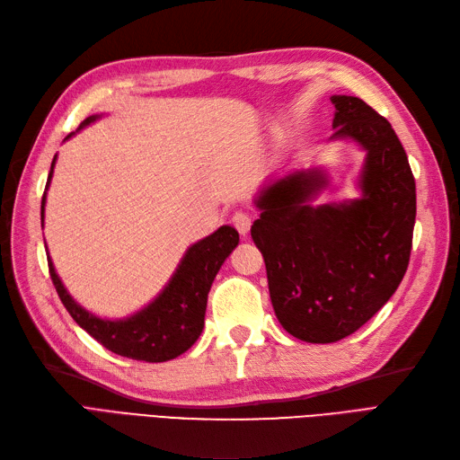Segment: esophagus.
Here are the masks:
<instances>
[{"label":"esophagus","mask_w":460,"mask_h":460,"mask_svg":"<svg viewBox=\"0 0 460 460\" xmlns=\"http://www.w3.org/2000/svg\"><path fill=\"white\" fill-rule=\"evenodd\" d=\"M232 225L242 235H245L249 232V228H252V217L245 215V213H235L232 217Z\"/></svg>","instance_id":"esophagus-1"}]
</instances>
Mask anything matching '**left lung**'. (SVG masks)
Here are the masks:
<instances>
[{
  "label": "left lung",
  "instance_id": "left-lung-1",
  "mask_svg": "<svg viewBox=\"0 0 460 460\" xmlns=\"http://www.w3.org/2000/svg\"><path fill=\"white\" fill-rule=\"evenodd\" d=\"M332 140L367 151L353 201L311 205L328 178L296 171L264 186L252 238L267 264L270 301L286 332L309 343L351 336L395 294L407 272L416 186L407 153L384 117L353 95L330 97Z\"/></svg>",
  "mask_w": 460,
  "mask_h": 460
}]
</instances>
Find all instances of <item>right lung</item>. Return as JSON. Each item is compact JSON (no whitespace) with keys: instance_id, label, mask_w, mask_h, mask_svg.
Listing matches in <instances>:
<instances>
[{"instance_id":"right-lung-1","label":"right lung","mask_w":460,"mask_h":460,"mask_svg":"<svg viewBox=\"0 0 460 460\" xmlns=\"http://www.w3.org/2000/svg\"><path fill=\"white\" fill-rule=\"evenodd\" d=\"M95 119L100 117H88L80 124V128L88 127ZM71 136L73 134H68L66 137ZM55 159L58 157H53L46 191L49 188ZM44 205L46 193L41 198V226H44ZM238 242L240 234L235 232V228L220 226L215 234L193 243L186 252L184 259L180 261L176 272L161 294L146 309L122 320H105L82 309L68 296L49 257L48 264L51 282L55 289H58L65 309L71 313L76 324L84 328L105 349L120 357L146 360V363H164V360L176 358L178 355L188 351L201 336L208 289H211L222 262L234 252Z\"/></svg>"}]
</instances>
